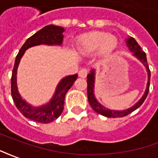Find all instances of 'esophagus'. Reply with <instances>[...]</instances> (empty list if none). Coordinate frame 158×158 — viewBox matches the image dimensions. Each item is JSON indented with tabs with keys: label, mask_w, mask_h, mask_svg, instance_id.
Returning a JSON list of instances; mask_svg holds the SVG:
<instances>
[{
	"label": "esophagus",
	"mask_w": 158,
	"mask_h": 158,
	"mask_svg": "<svg viewBox=\"0 0 158 158\" xmlns=\"http://www.w3.org/2000/svg\"><path fill=\"white\" fill-rule=\"evenodd\" d=\"M87 74H88V71H87V69H86V68L81 69L80 71H79V72H78V75H79L80 77H87Z\"/></svg>",
	"instance_id": "34e87169"
}]
</instances>
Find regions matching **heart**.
I'll return each instance as SVG.
<instances>
[{
	"label": "heart",
	"mask_w": 158,
	"mask_h": 158,
	"mask_svg": "<svg viewBox=\"0 0 158 158\" xmlns=\"http://www.w3.org/2000/svg\"><path fill=\"white\" fill-rule=\"evenodd\" d=\"M117 37L104 32H93L81 36L76 44V50L81 55H87L98 52L102 60H109L117 51Z\"/></svg>",
	"instance_id": "obj_1"
}]
</instances>
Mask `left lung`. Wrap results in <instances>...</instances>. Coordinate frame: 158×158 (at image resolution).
Masks as SVG:
<instances>
[{"instance_id": "obj_1", "label": "left lung", "mask_w": 158, "mask_h": 158, "mask_svg": "<svg viewBox=\"0 0 158 158\" xmlns=\"http://www.w3.org/2000/svg\"><path fill=\"white\" fill-rule=\"evenodd\" d=\"M127 42L128 47L130 48L132 52H134V55L136 56L140 61L143 63L145 66L147 67V72H148V82H147V87L146 93L143 95V97L140 98V100L137 103H135L133 107H131L129 109H125L123 111H116V110H110V109H106L105 107L101 105L95 98L94 94H93V87H94V71H91L90 74L87 75V98H88V102L90 103L91 107L93 108L94 111H96L98 114H99L101 115L105 116L108 118H120V117H125V116L130 114L131 113L135 111V109H137L139 107L141 106V104L144 103V101L146 100L147 97V94L149 93V87H150V78H151V71L149 69V65L147 63V55L146 53L144 52L141 49L136 40H135L134 38H130L129 40L126 41Z\"/></svg>"}]
</instances>
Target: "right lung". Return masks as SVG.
Listing matches in <instances>:
<instances>
[{"label":"right lung","instance_id":"add662e5","mask_svg":"<svg viewBox=\"0 0 158 158\" xmlns=\"http://www.w3.org/2000/svg\"><path fill=\"white\" fill-rule=\"evenodd\" d=\"M64 29L58 26L55 25H48L43 27L42 29L34 33L33 36L28 38L27 41L24 43L22 48L19 50L16 60H15L14 66L12 70L11 81V91L12 99L14 101L15 105L18 108L23 115L26 118L32 119L33 121L47 124L55 120L61 114L64 109V103H65V97L68 90L72 87L75 81L77 78V74L68 76L59 83L56 88V92L51 102L41 108H33L32 106L27 104L19 95L17 88V82H16V75H17V69L18 64L20 62V59L25 52V50L32 46L39 45L41 44H61L63 36L62 33Z\"/></svg>","mask_w":158,"mask_h":158}]
</instances>
